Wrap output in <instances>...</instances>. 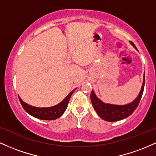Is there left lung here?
<instances>
[{"instance_id": "1", "label": "left lung", "mask_w": 156, "mask_h": 156, "mask_svg": "<svg viewBox=\"0 0 156 156\" xmlns=\"http://www.w3.org/2000/svg\"><path fill=\"white\" fill-rule=\"evenodd\" d=\"M130 44L135 49H137L136 46L134 45L133 42H130ZM144 81L145 74H144L143 83H142L141 89L138 93V96L130 103L124 104V105H117V104L104 103L96 96L95 92L92 90L91 94H90V98H91L92 106H93L95 110L96 111L97 114L104 121H111V122L120 121V120L127 118L136 110L140 101H141L142 94L144 92Z\"/></svg>"}]
</instances>
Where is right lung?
<instances>
[{
  "mask_svg": "<svg viewBox=\"0 0 156 156\" xmlns=\"http://www.w3.org/2000/svg\"><path fill=\"white\" fill-rule=\"evenodd\" d=\"M77 88L74 89L73 91H71L68 94L64 100L57 105L53 106V107H36L31 106L30 104L25 103L20 96L19 100L20 104H21L23 108L25 109L26 112L29 113L30 115L33 116V117L36 118V119H39L41 120H55L61 117L64 112L66 110V107H67L68 104H69L70 97H71L72 94L74 92V91Z\"/></svg>",
  "mask_w": 156,
  "mask_h": 156,
  "instance_id": "1",
  "label": "right lung"
}]
</instances>
